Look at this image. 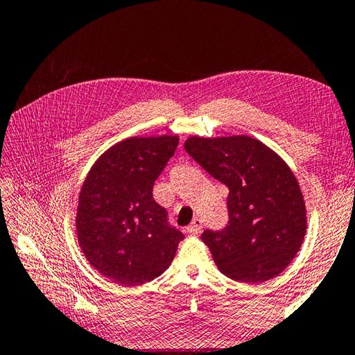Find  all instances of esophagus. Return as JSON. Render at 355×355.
Here are the masks:
<instances>
[{
  "label": "esophagus",
  "instance_id": "obj_1",
  "mask_svg": "<svg viewBox=\"0 0 355 355\" xmlns=\"http://www.w3.org/2000/svg\"><path fill=\"white\" fill-rule=\"evenodd\" d=\"M201 230H202V223L200 218H195V220L187 225V232L192 233V235H198V233H201Z\"/></svg>",
  "mask_w": 355,
  "mask_h": 355
}]
</instances>
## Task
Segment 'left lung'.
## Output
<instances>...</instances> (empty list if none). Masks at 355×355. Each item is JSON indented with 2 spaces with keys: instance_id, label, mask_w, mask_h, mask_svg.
<instances>
[{
  "instance_id": "1",
  "label": "left lung",
  "mask_w": 355,
  "mask_h": 355,
  "mask_svg": "<svg viewBox=\"0 0 355 355\" xmlns=\"http://www.w3.org/2000/svg\"><path fill=\"white\" fill-rule=\"evenodd\" d=\"M184 149L229 187L225 227L201 233L221 273L245 284L266 282L282 273L306 230L302 192L288 166L247 135L191 137Z\"/></svg>"
}]
</instances>
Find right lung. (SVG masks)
I'll return each mask as SVG.
<instances>
[{"label": "right lung", "mask_w": 355, "mask_h": 355, "mask_svg": "<svg viewBox=\"0 0 355 355\" xmlns=\"http://www.w3.org/2000/svg\"><path fill=\"white\" fill-rule=\"evenodd\" d=\"M178 137H131L110 148L79 195L78 239L89 263L120 285H141L171 266L184 235L153 197Z\"/></svg>", "instance_id": "right-lung-1"}]
</instances>
